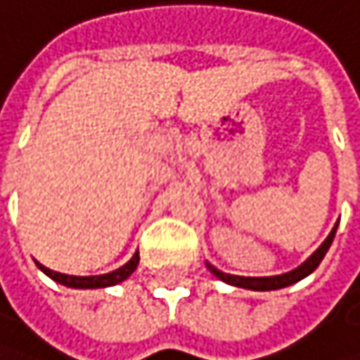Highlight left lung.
<instances>
[{"label": "left lung", "mask_w": 360, "mask_h": 360, "mask_svg": "<svg viewBox=\"0 0 360 360\" xmlns=\"http://www.w3.org/2000/svg\"><path fill=\"white\" fill-rule=\"evenodd\" d=\"M337 225H335L333 231H330L328 238L321 243V247L313 255H310V258L302 266H297L295 271H290V273H284V276H273V278H240V276H229V273H223L219 269H214L212 264H207V266H210V271L214 273L216 278L227 282V284H231V286H240V288H249V290H276V288H284V286H290V284L300 282L302 278L310 276V273H313L319 266V262L323 260L326 251L330 249V245H333V240H335Z\"/></svg>", "instance_id": "obj_1"}]
</instances>
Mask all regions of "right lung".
<instances>
[{
  "mask_svg": "<svg viewBox=\"0 0 360 360\" xmlns=\"http://www.w3.org/2000/svg\"><path fill=\"white\" fill-rule=\"evenodd\" d=\"M137 264H139V253H135L124 266H120V269H115L111 273H102V276H65V273L52 271V269H47L43 264H39V266H41V271L45 273V276H50L54 282L65 284V286H72V288H105V286H113V284H120L122 280H127L131 273L137 269Z\"/></svg>",
  "mask_w": 360,
  "mask_h": 360,
  "instance_id": "right-lung-1",
  "label": "right lung"
}]
</instances>
